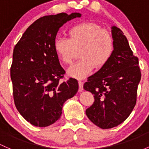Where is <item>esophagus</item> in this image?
I'll list each match as a JSON object with an SVG mask.
<instances>
[{
    "label": "esophagus",
    "mask_w": 149,
    "mask_h": 149,
    "mask_svg": "<svg viewBox=\"0 0 149 149\" xmlns=\"http://www.w3.org/2000/svg\"><path fill=\"white\" fill-rule=\"evenodd\" d=\"M79 83V92H81L83 91V81H78Z\"/></svg>",
    "instance_id": "esophagus-1"
}]
</instances>
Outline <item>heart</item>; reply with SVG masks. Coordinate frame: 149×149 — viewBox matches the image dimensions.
<instances>
[{"mask_svg":"<svg viewBox=\"0 0 149 149\" xmlns=\"http://www.w3.org/2000/svg\"><path fill=\"white\" fill-rule=\"evenodd\" d=\"M68 36V39L56 38L54 49L59 59L66 65H71L79 52L81 60L68 70V74L73 77L82 79L95 68H103L113 53L112 35L92 22L74 25L69 30Z\"/></svg>","mask_w":149,"mask_h":149,"instance_id":"b5f03b06","label":"heart"}]
</instances>
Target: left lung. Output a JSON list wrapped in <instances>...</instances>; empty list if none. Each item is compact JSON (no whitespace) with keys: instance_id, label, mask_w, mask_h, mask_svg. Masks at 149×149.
I'll list each match as a JSON object with an SVG mask.
<instances>
[{"instance_id":"1","label":"left lung","mask_w":149,"mask_h":149,"mask_svg":"<svg viewBox=\"0 0 149 149\" xmlns=\"http://www.w3.org/2000/svg\"><path fill=\"white\" fill-rule=\"evenodd\" d=\"M114 50L109 61L88 77L84 89L94 94L93 104L86 110L89 119L103 129L117 126L127 119L136 103L141 77L139 59L126 36L113 26Z\"/></svg>"}]
</instances>
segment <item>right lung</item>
<instances>
[{
  "mask_svg": "<svg viewBox=\"0 0 149 149\" xmlns=\"http://www.w3.org/2000/svg\"><path fill=\"white\" fill-rule=\"evenodd\" d=\"M80 13L45 15L36 20L15 45L10 78L15 107L36 126L45 127L60 118L63 104L78 91L77 80L61 81L65 71L54 49L59 28Z\"/></svg>",
  "mask_w": 149,
  "mask_h": 149,
  "instance_id": "right-lung-1",
  "label": "right lung"
}]
</instances>
